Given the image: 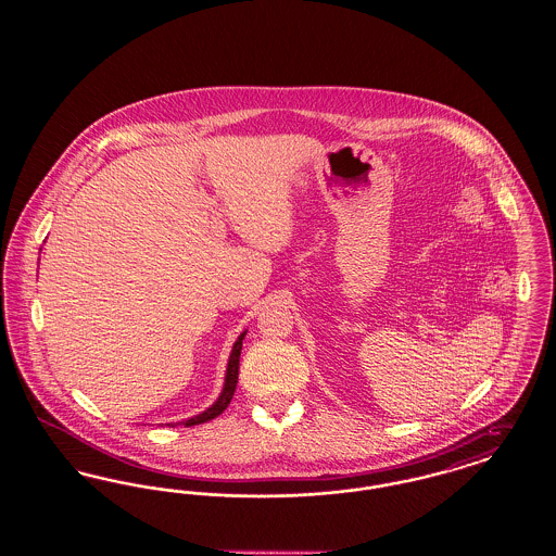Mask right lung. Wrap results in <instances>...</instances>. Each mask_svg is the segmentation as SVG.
I'll return each mask as SVG.
<instances>
[{"label":"right lung","mask_w":556,"mask_h":556,"mask_svg":"<svg viewBox=\"0 0 556 556\" xmlns=\"http://www.w3.org/2000/svg\"><path fill=\"white\" fill-rule=\"evenodd\" d=\"M243 338H245V331L241 333L238 338V342L233 344V350H231V356H229V365H227V375H225V386H223V392H220V396L216 397V402L212 404L211 408H206L204 413H200V415H195V417H191V419H187L184 421L186 427H191V425H200L206 424V421H211L214 417H218L227 406H229V402H231V397L236 394V386H238V375H239V354H241V342H243Z\"/></svg>","instance_id":"1"}]
</instances>
